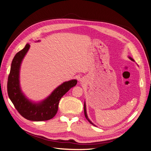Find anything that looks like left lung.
I'll return each mask as SVG.
<instances>
[{"label":"left lung","instance_id":"left-lung-1","mask_svg":"<svg viewBox=\"0 0 151 151\" xmlns=\"http://www.w3.org/2000/svg\"><path fill=\"white\" fill-rule=\"evenodd\" d=\"M129 58H130L131 60H132V61H134V59H132V58L131 57H129ZM84 114H85V118H86V119H87L88 121H89V122H90V123L91 124L94 125L91 122V121H90L89 119H88V116H87V114H86V105H85V103L84 104ZM94 126H95V125H94Z\"/></svg>","mask_w":151,"mask_h":151}]
</instances>
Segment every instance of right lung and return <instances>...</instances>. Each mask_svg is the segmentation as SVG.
I'll return each mask as SVG.
<instances>
[{"instance_id": "add662e5", "label": "right lung", "mask_w": 151, "mask_h": 151, "mask_svg": "<svg viewBox=\"0 0 151 151\" xmlns=\"http://www.w3.org/2000/svg\"><path fill=\"white\" fill-rule=\"evenodd\" d=\"M29 47V44H27L25 47L17 52L13 59L8 77V94L15 109L24 118L33 121L49 120L57 114L60 99L70 88L76 86L77 81L72 80L64 82L57 88L46 99L40 104L30 102L21 93L19 81L20 65Z\"/></svg>"}]
</instances>
